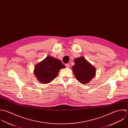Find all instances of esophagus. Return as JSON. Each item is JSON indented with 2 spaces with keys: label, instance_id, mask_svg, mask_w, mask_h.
Returning <instances> with one entry per match:
<instances>
[{
  "label": "esophagus",
  "instance_id": "obj_1",
  "mask_svg": "<svg viewBox=\"0 0 128 128\" xmlns=\"http://www.w3.org/2000/svg\"><path fill=\"white\" fill-rule=\"evenodd\" d=\"M65 66H66V67L67 68H70V64H66L65 65Z\"/></svg>",
  "mask_w": 128,
  "mask_h": 128
}]
</instances>
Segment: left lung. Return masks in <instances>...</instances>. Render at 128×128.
<instances>
[{
	"instance_id": "8db88e82",
	"label": "left lung",
	"mask_w": 128,
	"mask_h": 128,
	"mask_svg": "<svg viewBox=\"0 0 128 128\" xmlns=\"http://www.w3.org/2000/svg\"><path fill=\"white\" fill-rule=\"evenodd\" d=\"M72 70L77 80L82 84H86L96 75V69L84 57L76 58Z\"/></svg>"
}]
</instances>
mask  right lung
Instances as JSON below:
<instances>
[{"instance_id":"1","label":"right lung","mask_w":128,"mask_h":128,"mask_svg":"<svg viewBox=\"0 0 128 128\" xmlns=\"http://www.w3.org/2000/svg\"><path fill=\"white\" fill-rule=\"evenodd\" d=\"M65 68L59 59L49 55L35 66L34 74L40 82L48 84L56 77L61 69Z\"/></svg>"}]
</instances>
